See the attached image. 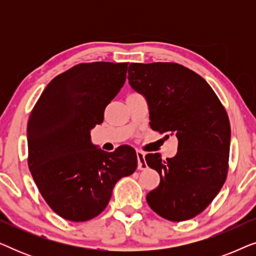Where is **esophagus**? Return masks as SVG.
I'll return each instance as SVG.
<instances>
[{
    "instance_id": "1",
    "label": "esophagus",
    "mask_w": 256,
    "mask_h": 256,
    "mask_svg": "<svg viewBox=\"0 0 256 256\" xmlns=\"http://www.w3.org/2000/svg\"><path fill=\"white\" fill-rule=\"evenodd\" d=\"M136 155H138V169L140 170L146 169L148 166H146V163L144 160V152H141V150H138V152H136Z\"/></svg>"
}]
</instances>
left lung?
<instances>
[{"label":"left lung","instance_id":"1","mask_svg":"<svg viewBox=\"0 0 256 256\" xmlns=\"http://www.w3.org/2000/svg\"><path fill=\"white\" fill-rule=\"evenodd\" d=\"M128 80L146 96L152 130L178 140L174 157L163 160L160 154L146 155L148 166L160 176L146 202L170 222L194 218L211 204L226 180L228 115L211 86L176 62H132Z\"/></svg>","mask_w":256,"mask_h":256}]
</instances>
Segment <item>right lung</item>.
I'll return each mask as SVG.
<instances>
[{"instance_id": "right-lung-1", "label": "right lung", "mask_w": 256, "mask_h": 256, "mask_svg": "<svg viewBox=\"0 0 256 256\" xmlns=\"http://www.w3.org/2000/svg\"><path fill=\"white\" fill-rule=\"evenodd\" d=\"M128 62H82L48 82L28 121V166L48 205L71 222H87L106 208L122 177L138 168L136 152H113L90 142L104 108L126 82Z\"/></svg>"}]
</instances>
